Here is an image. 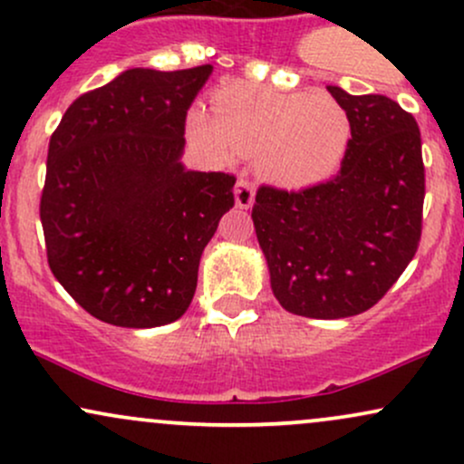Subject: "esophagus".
<instances>
[{
	"label": "esophagus",
	"mask_w": 464,
	"mask_h": 464,
	"mask_svg": "<svg viewBox=\"0 0 464 464\" xmlns=\"http://www.w3.org/2000/svg\"><path fill=\"white\" fill-rule=\"evenodd\" d=\"M255 202V183L248 179H239L236 183V205L239 209H248Z\"/></svg>",
	"instance_id": "1"
}]
</instances>
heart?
Returning a JSON list of instances; mask_svg holds the SVG:
<instances>
[{"instance_id":"b5f03b06","label":"heart","mask_w":464,"mask_h":464,"mask_svg":"<svg viewBox=\"0 0 464 464\" xmlns=\"http://www.w3.org/2000/svg\"><path fill=\"white\" fill-rule=\"evenodd\" d=\"M209 106V113L189 111L191 137L220 159L255 157L259 172L281 188L323 183L349 150V113L329 93L228 82L211 93Z\"/></svg>"}]
</instances>
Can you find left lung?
I'll list each match as a JSON object with an SVG mask.
<instances>
[{
  "mask_svg": "<svg viewBox=\"0 0 464 464\" xmlns=\"http://www.w3.org/2000/svg\"><path fill=\"white\" fill-rule=\"evenodd\" d=\"M327 92L351 120L340 172L299 191L262 185L250 216L281 307L332 321L371 310L412 262L425 168L417 120L395 100Z\"/></svg>",
  "mask_w": 464,
  "mask_h": 464,
  "instance_id": "1",
  "label": "left lung"
}]
</instances>
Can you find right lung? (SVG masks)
I'll return each mask as SVG.
<instances>
[{"instance_id": "right-lung-1", "label": "right lung", "mask_w": 464, "mask_h": 464, "mask_svg": "<svg viewBox=\"0 0 464 464\" xmlns=\"http://www.w3.org/2000/svg\"><path fill=\"white\" fill-rule=\"evenodd\" d=\"M211 69H129L73 100L52 132L39 207L47 264L98 321L159 327L194 299L202 250L236 205L233 174L179 161Z\"/></svg>"}]
</instances>
